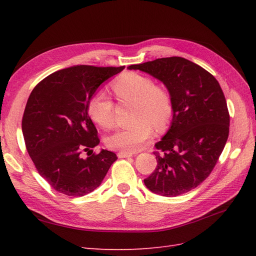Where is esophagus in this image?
<instances>
[{
	"label": "esophagus",
	"mask_w": 256,
	"mask_h": 256,
	"mask_svg": "<svg viewBox=\"0 0 256 256\" xmlns=\"http://www.w3.org/2000/svg\"><path fill=\"white\" fill-rule=\"evenodd\" d=\"M131 156H132V154H130V152H118V158H127V157H131Z\"/></svg>",
	"instance_id": "1"
}]
</instances>
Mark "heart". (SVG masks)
<instances>
[{
	"label": "heart",
	"mask_w": 256,
	"mask_h": 256,
	"mask_svg": "<svg viewBox=\"0 0 256 256\" xmlns=\"http://www.w3.org/2000/svg\"><path fill=\"white\" fill-rule=\"evenodd\" d=\"M112 88L120 102L134 104V124L127 128L116 129L106 138L111 150L134 152L141 150L154 136V128L164 130L172 118L173 108L168 92L154 86L148 76L128 72L115 80ZM88 114L97 125L109 129L114 124V104L104 90L92 96L88 104Z\"/></svg>",
	"instance_id": "heart-1"
}]
</instances>
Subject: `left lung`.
Segmentation results:
<instances>
[{"mask_svg": "<svg viewBox=\"0 0 256 256\" xmlns=\"http://www.w3.org/2000/svg\"><path fill=\"white\" fill-rule=\"evenodd\" d=\"M166 85L173 108L171 127L154 144L157 168L144 184L162 196L196 188L209 176L226 146L230 114L219 82L203 67L180 56L131 65Z\"/></svg>", "mask_w": 256, "mask_h": 256, "instance_id": "1", "label": "left lung"}]
</instances>
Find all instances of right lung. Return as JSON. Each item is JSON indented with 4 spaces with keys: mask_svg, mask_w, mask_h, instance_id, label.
Masks as SVG:
<instances>
[{
    "mask_svg": "<svg viewBox=\"0 0 256 256\" xmlns=\"http://www.w3.org/2000/svg\"><path fill=\"white\" fill-rule=\"evenodd\" d=\"M120 67L76 65L60 69L38 83L22 118V134L35 168L51 187L69 196H83L104 180L116 154L99 144L88 116L90 100ZM88 151L89 157L82 158Z\"/></svg>",
    "mask_w": 256,
    "mask_h": 256,
    "instance_id": "add662e5",
    "label": "right lung"
}]
</instances>
